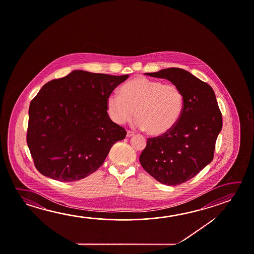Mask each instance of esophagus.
Here are the masks:
<instances>
[{
	"label": "esophagus",
	"instance_id": "1",
	"mask_svg": "<svg viewBox=\"0 0 254 254\" xmlns=\"http://www.w3.org/2000/svg\"><path fill=\"white\" fill-rule=\"evenodd\" d=\"M133 134H134V133L132 132V131H130V130H128V131L127 132V137H131V136H133Z\"/></svg>",
	"mask_w": 254,
	"mask_h": 254
}]
</instances>
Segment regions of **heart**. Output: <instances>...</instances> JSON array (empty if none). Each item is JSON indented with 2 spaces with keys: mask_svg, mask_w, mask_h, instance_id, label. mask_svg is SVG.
<instances>
[{
  "mask_svg": "<svg viewBox=\"0 0 254 254\" xmlns=\"http://www.w3.org/2000/svg\"><path fill=\"white\" fill-rule=\"evenodd\" d=\"M121 95L112 93L106 101L109 116L118 125L132 121L152 135H163L177 125L184 109L183 91L174 83L136 77L122 85Z\"/></svg>",
  "mask_w": 254,
  "mask_h": 254,
  "instance_id": "heart-1",
  "label": "heart"
}]
</instances>
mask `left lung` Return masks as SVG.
Instances as JSON below:
<instances>
[{
	"instance_id": "1",
	"label": "left lung",
	"mask_w": 254,
	"mask_h": 254,
	"mask_svg": "<svg viewBox=\"0 0 254 254\" xmlns=\"http://www.w3.org/2000/svg\"><path fill=\"white\" fill-rule=\"evenodd\" d=\"M146 74L177 85L184 96V109L170 132L147 139L140 163L159 183L179 185L212 161L222 115L211 86L186 70L173 67Z\"/></svg>"
}]
</instances>
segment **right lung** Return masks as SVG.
Listing matches in <instances>:
<instances>
[{
    "mask_svg": "<svg viewBox=\"0 0 254 254\" xmlns=\"http://www.w3.org/2000/svg\"><path fill=\"white\" fill-rule=\"evenodd\" d=\"M128 77L73 71L41 88L30 104L26 141L42 175L74 182L103 165L127 134L110 119L107 97Z\"/></svg>",
    "mask_w": 254,
    "mask_h": 254,
    "instance_id": "1",
    "label": "right lung"
}]
</instances>
